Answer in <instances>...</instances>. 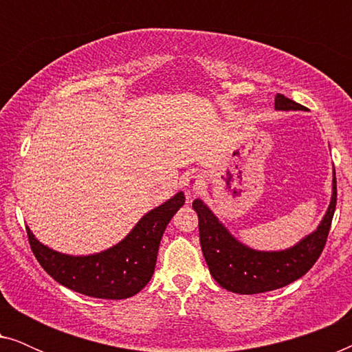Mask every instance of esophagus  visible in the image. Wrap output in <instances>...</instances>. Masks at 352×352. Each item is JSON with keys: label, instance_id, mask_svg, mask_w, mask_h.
Returning <instances> with one entry per match:
<instances>
[{"label": "esophagus", "instance_id": "esophagus-1", "mask_svg": "<svg viewBox=\"0 0 352 352\" xmlns=\"http://www.w3.org/2000/svg\"><path fill=\"white\" fill-rule=\"evenodd\" d=\"M182 186H184V190L187 192V195L192 197V195L200 194V192L205 189V181L204 177L197 175V173H187L184 179H182Z\"/></svg>", "mask_w": 352, "mask_h": 352}]
</instances>
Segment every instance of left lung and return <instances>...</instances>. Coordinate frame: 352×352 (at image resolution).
<instances>
[{"label":"left lung","mask_w":352,"mask_h":352,"mask_svg":"<svg viewBox=\"0 0 352 352\" xmlns=\"http://www.w3.org/2000/svg\"><path fill=\"white\" fill-rule=\"evenodd\" d=\"M277 110H302L301 104L277 94ZM336 206V177L329 210L316 232L283 252H256L237 242L216 219L208 206L197 199L192 208L199 216L200 245L211 276L221 287L240 295L277 290L298 280L322 254Z\"/></svg>","instance_id":"obj_1"}]
</instances>
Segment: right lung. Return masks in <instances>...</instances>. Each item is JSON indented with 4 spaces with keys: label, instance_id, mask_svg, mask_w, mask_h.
I'll return each mask as SVG.
<instances>
[{
    "label": "right lung",
    "instance_id": "1",
    "mask_svg": "<svg viewBox=\"0 0 352 352\" xmlns=\"http://www.w3.org/2000/svg\"><path fill=\"white\" fill-rule=\"evenodd\" d=\"M182 192L148 211L115 247L91 256H69L38 242L27 228L28 243L41 267L56 282L81 295L102 300L134 296L151 280L162 235L177 210L184 205Z\"/></svg>",
    "mask_w": 352,
    "mask_h": 352
}]
</instances>
